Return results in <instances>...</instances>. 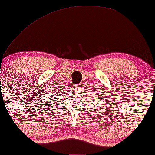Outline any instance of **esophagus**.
Listing matches in <instances>:
<instances>
[{
	"mask_svg": "<svg viewBox=\"0 0 155 155\" xmlns=\"http://www.w3.org/2000/svg\"><path fill=\"white\" fill-rule=\"evenodd\" d=\"M81 85H73V88L77 89V90H79L80 88H81Z\"/></svg>",
	"mask_w": 155,
	"mask_h": 155,
	"instance_id": "1",
	"label": "esophagus"
}]
</instances>
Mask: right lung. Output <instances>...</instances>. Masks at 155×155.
Listing matches in <instances>:
<instances>
[{
	"instance_id": "1",
	"label": "right lung",
	"mask_w": 155,
	"mask_h": 155,
	"mask_svg": "<svg viewBox=\"0 0 155 155\" xmlns=\"http://www.w3.org/2000/svg\"><path fill=\"white\" fill-rule=\"evenodd\" d=\"M47 103V102H46ZM48 106H49V105H48Z\"/></svg>"
}]
</instances>
